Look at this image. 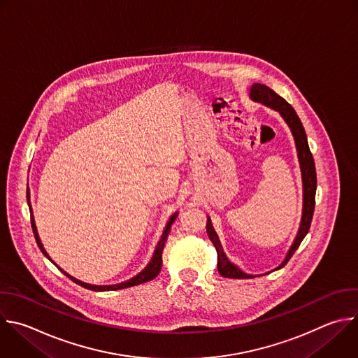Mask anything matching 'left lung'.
<instances>
[{
    "label": "left lung",
    "instance_id": "8db88e82",
    "mask_svg": "<svg viewBox=\"0 0 358 358\" xmlns=\"http://www.w3.org/2000/svg\"><path fill=\"white\" fill-rule=\"evenodd\" d=\"M250 98L253 101L262 102L275 110L280 112V115L284 117V121L287 122V125L289 127L292 135H294V141L296 145V152H298V160H299V166H301V173H302V185H303V206H302V217H301V224H299V230L296 233L295 241L292 243V246L289 248L285 260L275 268L280 270L281 267H284L289 259L292 257V255L295 253V250L299 248L301 242L303 241V237L306 236V233L309 231L310 227V222H312V216H313V210H315V194H316V170H315V162H313V156L309 150V145H308V138L305 134V129L302 127V122L299 116L296 115L295 109L282 98L280 96L277 92H274L271 88H268L264 84H253L250 88ZM206 231L210 242L213 243L216 252H217V271L222 277L224 278H255L256 275L252 274H246L245 271H242L239 267L234 266L233 263L229 262V259L226 257L219 237L212 226L210 217L208 216V222H206Z\"/></svg>",
    "mask_w": 358,
    "mask_h": 358
}]
</instances>
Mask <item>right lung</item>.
<instances>
[{"instance_id":"add662e5","label":"right lung","mask_w":358,"mask_h":358,"mask_svg":"<svg viewBox=\"0 0 358 358\" xmlns=\"http://www.w3.org/2000/svg\"><path fill=\"white\" fill-rule=\"evenodd\" d=\"M27 196H28V205H29V210H31V223H32V230H34V234H35V239H36V243H38V246H39V249H41V252L66 275V277H69L73 282H76V284H78V285H81V287H84V288H87V289H91V291H96V292H102V291H116V289H124V288H129V287H135V285H139V284H143V282H148V281H150V280H153V278H156L157 275H159V273H160V270H162V255H163V249H164V243H166V241H167V236H169V233H170V230H171V224L174 223V220H176V217H177V215H178V212H176L171 217H170V220L167 222V224H166V229H164V231H163V234H162V237H160V241H159V243H157V246H156V250H155V255H153V257H152V260H150V263L148 264V267L142 271V273H139L138 275H135L134 278H131V280H128V281H125V282H121V284H115V285H92V284H87V282H83V281H80V280H77V278H74V277H71L70 274H67L64 270H62L50 257H49V255L46 253V250H45V248H43V245H42V242H41V239H39V234H38V230H36V224H35V219H34V215H32V208H31V198H29V189H28V194H27Z\"/></svg>"}]
</instances>
